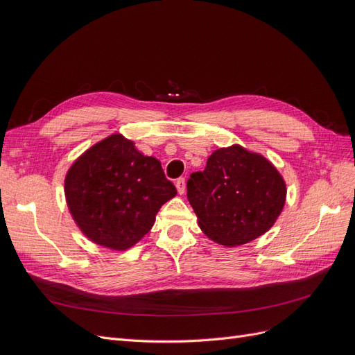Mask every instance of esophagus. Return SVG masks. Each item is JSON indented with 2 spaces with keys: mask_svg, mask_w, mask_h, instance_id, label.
Returning a JSON list of instances; mask_svg holds the SVG:
<instances>
[{
  "mask_svg": "<svg viewBox=\"0 0 355 355\" xmlns=\"http://www.w3.org/2000/svg\"><path fill=\"white\" fill-rule=\"evenodd\" d=\"M176 188H178V192L182 196L185 194V188H187V184H185V179L184 178H179L176 180Z\"/></svg>",
  "mask_w": 355,
  "mask_h": 355,
  "instance_id": "obj_1",
  "label": "esophagus"
}]
</instances>
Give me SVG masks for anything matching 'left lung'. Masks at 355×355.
Masks as SVG:
<instances>
[{
    "label": "left lung",
    "mask_w": 355,
    "mask_h": 355,
    "mask_svg": "<svg viewBox=\"0 0 355 355\" xmlns=\"http://www.w3.org/2000/svg\"><path fill=\"white\" fill-rule=\"evenodd\" d=\"M198 227L214 243L237 247L270 230L286 202V182L263 155L241 145L219 148L188 180Z\"/></svg>",
    "instance_id": "left-lung-1"
}]
</instances>
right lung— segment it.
I'll return each mask as SVG.
<instances>
[{"label": "right lung", "instance_id": "obj_1", "mask_svg": "<svg viewBox=\"0 0 355 355\" xmlns=\"http://www.w3.org/2000/svg\"><path fill=\"white\" fill-rule=\"evenodd\" d=\"M176 197L161 163L114 133L73 161L65 176L72 219L94 244L124 252L141 241L164 202Z\"/></svg>", "mask_w": 355, "mask_h": 355}]
</instances>
